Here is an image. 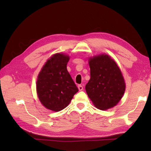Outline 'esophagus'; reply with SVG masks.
<instances>
[{"instance_id":"esophagus-1","label":"esophagus","mask_w":151,"mask_h":151,"mask_svg":"<svg viewBox=\"0 0 151 151\" xmlns=\"http://www.w3.org/2000/svg\"><path fill=\"white\" fill-rule=\"evenodd\" d=\"M78 89H79L80 91H82V90H83V89H84V88H83V86L82 85H78Z\"/></svg>"}]
</instances>
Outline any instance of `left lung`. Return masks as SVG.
<instances>
[{
    "instance_id": "1",
    "label": "left lung",
    "mask_w": 151,
    "mask_h": 151,
    "mask_svg": "<svg viewBox=\"0 0 151 151\" xmlns=\"http://www.w3.org/2000/svg\"><path fill=\"white\" fill-rule=\"evenodd\" d=\"M91 78L86 91L95 107L107 110L115 106L123 97L125 83L114 60L102 54L89 60Z\"/></svg>"
}]
</instances>
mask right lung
Returning a JSON list of instances; mask_svg holds the SVG:
<instances>
[{
  "label": "right lung",
  "mask_w": 151,
  "mask_h": 151,
  "mask_svg": "<svg viewBox=\"0 0 151 151\" xmlns=\"http://www.w3.org/2000/svg\"><path fill=\"white\" fill-rule=\"evenodd\" d=\"M69 60V57L65 54H54L48 60L37 76L38 98L50 110L59 111L66 108L78 91L67 71Z\"/></svg>",
  "instance_id": "obj_1"
}]
</instances>
